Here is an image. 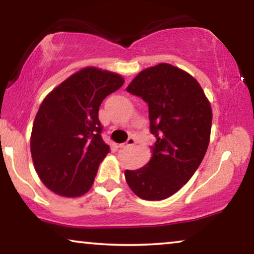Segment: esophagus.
I'll list each match as a JSON object with an SVG mask.
<instances>
[{"mask_svg": "<svg viewBox=\"0 0 254 254\" xmlns=\"http://www.w3.org/2000/svg\"><path fill=\"white\" fill-rule=\"evenodd\" d=\"M136 143V141H135V138H133V137H130V138H128L127 140V142L126 143H124V144H120L119 147L120 148H123V149H126V148H129V147H133V145Z\"/></svg>", "mask_w": 254, "mask_h": 254, "instance_id": "34e87169", "label": "esophagus"}]
</instances>
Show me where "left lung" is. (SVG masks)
I'll return each instance as SVG.
<instances>
[{
  "label": "left lung",
  "mask_w": 254,
  "mask_h": 254,
  "mask_svg": "<svg viewBox=\"0 0 254 254\" xmlns=\"http://www.w3.org/2000/svg\"><path fill=\"white\" fill-rule=\"evenodd\" d=\"M126 90L148 104L156 142L149 163L126 170L125 178L141 199L164 200L192 178L206 155L213 120L210 103L192 75L169 64L138 72Z\"/></svg>",
  "instance_id": "obj_1"
}]
</instances>
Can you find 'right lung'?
<instances>
[{"instance_id":"1","label":"right lung","mask_w":254,"mask_h":254,"mask_svg":"<svg viewBox=\"0 0 254 254\" xmlns=\"http://www.w3.org/2000/svg\"><path fill=\"white\" fill-rule=\"evenodd\" d=\"M124 83L117 72L86 67L45 97L34 118L30 148L34 169L52 192L76 197L91 189L110 152L100 135L99 106Z\"/></svg>"}]
</instances>
